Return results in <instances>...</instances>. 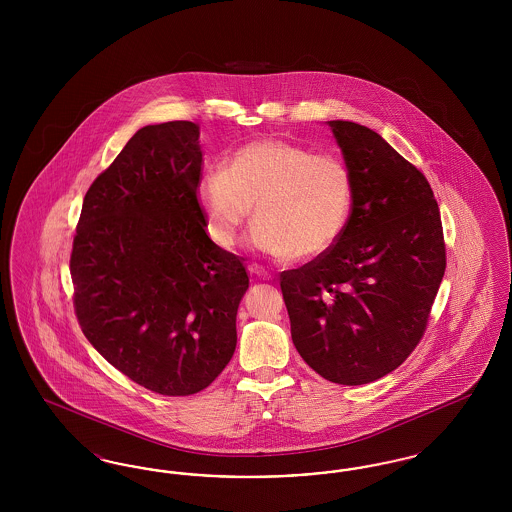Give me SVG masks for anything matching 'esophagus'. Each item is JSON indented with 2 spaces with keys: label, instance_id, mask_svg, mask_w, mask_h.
Listing matches in <instances>:
<instances>
[{
  "label": "esophagus",
  "instance_id": "1",
  "mask_svg": "<svg viewBox=\"0 0 512 512\" xmlns=\"http://www.w3.org/2000/svg\"><path fill=\"white\" fill-rule=\"evenodd\" d=\"M249 272L253 274V276H259V278H270V274H268L265 268L261 267V265H249Z\"/></svg>",
  "mask_w": 512,
  "mask_h": 512
}]
</instances>
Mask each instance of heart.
I'll return each mask as SVG.
<instances>
[{
	"label": "heart",
	"mask_w": 512,
	"mask_h": 512,
	"mask_svg": "<svg viewBox=\"0 0 512 512\" xmlns=\"http://www.w3.org/2000/svg\"><path fill=\"white\" fill-rule=\"evenodd\" d=\"M351 174L338 157L288 140L234 149L197 186L209 236L234 247L255 217L251 242L274 257L313 259L340 240L351 209Z\"/></svg>",
	"instance_id": "1"
}]
</instances>
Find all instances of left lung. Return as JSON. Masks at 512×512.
I'll return each mask as SVG.
<instances>
[{"label": "left lung", "mask_w": 512, "mask_h": 512, "mask_svg": "<svg viewBox=\"0 0 512 512\" xmlns=\"http://www.w3.org/2000/svg\"><path fill=\"white\" fill-rule=\"evenodd\" d=\"M351 174L340 240L280 288L303 361L322 378L361 386L401 365L428 326L445 272V242L426 176L374 130L328 121Z\"/></svg>", "instance_id": "left-lung-1"}]
</instances>
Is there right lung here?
Here are the masks:
<instances>
[{
	"label": "right lung",
	"mask_w": 512,
	"mask_h": 512,
	"mask_svg": "<svg viewBox=\"0 0 512 512\" xmlns=\"http://www.w3.org/2000/svg\"><path fill=\"white\" fill-rule=\"evenodd\" d=\"M190 121L140 128L86 192L71 253L74 313L99 355L161 395L205 390L236 349L242 257L205 232Z\"/></svg>",
	"instance_id": "1"
}]
</instances>
